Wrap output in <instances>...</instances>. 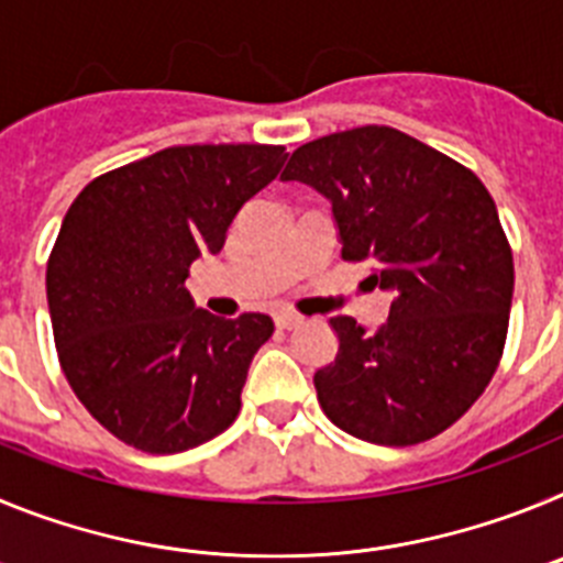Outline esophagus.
<instances>
[{
    "mask_svg": "<svg viewBox=\"0 0 563 563\" xmlns=\"http://www.w3.org/2000/svg\"><path fill=\"white\" fill-rule=\"evenodd\" d=\"M301 321H305V318L298 316V312H290V310L276 312V327H282V330H296Z\"/></svg>",
    "mask_w": 563,
    "mask_h": 563,
    "instance_id": "esophagus-1",
    "label": "esophagus"
}]
</instances>
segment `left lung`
Here are the masks:
<instances>
[{
  "mask_svg": "<svg viewBox=\"0 0 563 563\" xmlns=\"http://www.w3.org/2000/svg\"><path fill=\"white\" fill-rule=\"evenodd\" d=\"M282 180L324 194L341 256L369 258V278L391 292L377 332L330 318L338 355L312 377L321 409L375 445L431 440L474 406L505 350L514 253L494 197L471 168L391 126L305 143Z\"/></svg>",
  "mask_w": 563,
  "mask_h": 563,
  "instance_id": "obj_1",
  "label": "left lung"
}]
</instances>
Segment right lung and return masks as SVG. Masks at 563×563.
Masks as SVG:
<instances>
[{
  "label": "right lung",
  "instance_id": "obj_1",
  "mask_svg": "<svg viewBox=\"0 0 563 563\" xmlns=\"http://www.w3.org/2000/svg\"><path fill=\"white\" fill-rule=\"evenodd\" d=\"M285 146H172L89 183L47 262V305L69 386L109 434L146 454L197 449L236 420L265 312L194 307L186 278L220 253Z\"/></svg>",
  "mask_w": 563,
  "mask_h": 563
}]
</instances>
